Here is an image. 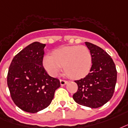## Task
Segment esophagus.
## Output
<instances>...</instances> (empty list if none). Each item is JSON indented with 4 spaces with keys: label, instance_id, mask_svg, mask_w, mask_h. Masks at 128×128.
Instances as JSON below:
<instances>
[{
    "label": "esophagus",
    "instance_id": "obj_1",
    "mask_svg": "<svg viewBox=\"0 0 128 128\" xmlns=\"http://www.w3.org/2000/svg\"><path fill=\"white\" fill-rule=\"evenodd\" d=\"M67 83V81L65 80H60V84L61 86H65V84Z\"/></svg>",
    "mask_w": 128,
    "mask_h": 128
}]
</instances>
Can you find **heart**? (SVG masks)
Masks as SVG:
<instances>
[{
	"instance_id": "obj_1",
	"label": "heart",
	"mask_w": 128,
	"mask_h": 128,
	"mask_svg": "<svg viewBox=\"0 0 128 128\" xmlns=\"http://www.w3.org/2000/svg\"><path fill=\"white\" fill-rule=\"evenodd\" d=\"M43 65L52 76H57L63 67L67 76L79 79L89 73L92 65V54L90 49L84 45L63 46L55 50L53 55H46Z\"/></svg>"
}]
</instances>
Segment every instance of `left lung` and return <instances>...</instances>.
I'll use <instances>...</instances> for the list:
<instances>
[{"instance_id": "1", "label": "left lung", "mask_w": 128, "mask_h": 128, "mask_svg": "<svg viewBox=\"0 0 128 128\" xmlns=\"http://www.w3.org/2000/svg\"><path fill=\"white\" fill-rule=\"evenodd\" d=\"M92 57L90 73L75 81L78 89L73 94L76 103L84 106L98 108L112 98L117 82V70L112 57L104 49L86 42Z\"/></svg>"}]
</instances>
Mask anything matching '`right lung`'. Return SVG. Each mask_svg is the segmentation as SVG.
Masks as SVG:
<instances>
[{"label":"right lung","instance_id":"add662e5","mask_svg":"<svg viewBox=\"0 0 128 128\" xmlns=\"http://www.w3.org/2000/svg\"><path fill=\"white\" fill-rule=\"evenodd\" d=\"M45 45L34 42L26 46L14 57L8 71L12 100L26 112L36 113L47 108L61 86L59 80L49 76L42 66Z\"/></svg>","mask_w":128,"mask_h":128}]
</instances>
